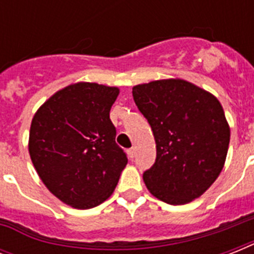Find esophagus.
<instances>
[{"instance_id": "1", "label": "esophagus", "mask_w": 254, "mask_h": 254, "mask_svg": "<svg viewBox=\"0 0 254 254\" xmlns=\"http://www.w3.org/2000/svg\"><path fill=\"white\" fill-rule=\"evenodd\" d=\"M127 155H129V158L133 159L135 157V147H131V149H129L127 150Z\"/></svg>"}]
</instances>
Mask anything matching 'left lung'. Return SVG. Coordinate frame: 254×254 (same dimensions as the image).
<instances>
[{
    "instance_id": "8db88e82",
    "label": "left lung",
    "mask_w": 254,
    "mask_h": 254,
    "mask_svg": "<svg viewBox=\"0 0 254 254\" xmlns=\"http://www.w3.org/2000/svg\"><path fill=\"white\" fill-rule=\"evenodd\" d=\"M133 99L157 145L155 163L143 173L147 190L173 205L203 195L221 173L228 153L231 129L220 101L182 79L134 85Z\"/></svg>"
}]
</instances>
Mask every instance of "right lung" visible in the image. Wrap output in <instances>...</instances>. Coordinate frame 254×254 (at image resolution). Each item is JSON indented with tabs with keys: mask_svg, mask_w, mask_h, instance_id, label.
Returning <instances> with one entry per match:
<instances>
[{
	"mask_svg": "<svg viewBox=\"0 0 254 254\" xmlns=\"http://www.w3.org/2000/svg\"><path fill=\"white\" fill-rule=\"evenodd\" d=\"M119 93L117 87L79 81L55 92L33 117L31 162L50 192L73 208L107 200L127 166L109 119Z\"/></svg>",
	"mask_w": 254,
	"mask_h": 254,
	"instance_id": "1",
	"label": "right lung"
}]
</instances>
